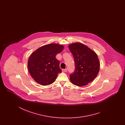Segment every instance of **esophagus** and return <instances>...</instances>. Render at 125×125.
Instances as JSON below:
<instances>
[{
    "instance_id": "esophagus-1",
    "label": "esophagus",
    "mask_w": 125,
    "mask_h": 125,
    "mask_svg": "<svg viewBox=\"0 0 125 125\" xmlns=\"http://www.w3.org/2000/svg\"><path fill=\"white\" fill-rule=\"evenodd\" d=\"M62 72H67V69L65 68V69H62Z\"/></svg>"
}]
</instances>
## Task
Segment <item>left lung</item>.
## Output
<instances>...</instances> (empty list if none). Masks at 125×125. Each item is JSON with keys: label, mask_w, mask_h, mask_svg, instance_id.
Returning <instances> with one entry per match:
<instances>
[{"label": "left lung", "mask_w": 125, "mask_h": 125, "mask_svg": "<svg viewBox=\"0 0 125 125\" xmlns=\"http://www.w3.org/2000/svg\"><path fill=\"white\" fill-rule=\"evenodd\" d=\"M75 61V69L70 79L74 85L81 87L92 82L98 74L100 63L95 52L83 43L76 42L69 45Z\"/></svg>", "instance_id": "left-lung-1"}]
</instances>
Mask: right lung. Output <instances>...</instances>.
Segmentation results:
<instances>
[{
	"label": "right lung",
	"mask_w": 125,
	"mask_h": 125,
	"mask_svg": "<svg viewBox=\"0 0 125 125\" xmlns=\"http://www.w3.org/2000/svg\"><path fill=\"white\" fill-rule=\"evenodd\" d=\"M63 49L62 45L51 43L42 46L32 53L28 61V69L37 83L46 86L54 82L62 72L60 61L55 56Z\"/></svg>",
	"instance_id": "1"
}]
</instances>
